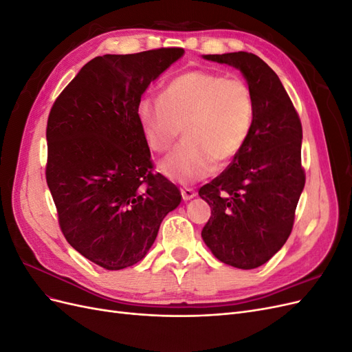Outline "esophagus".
<instances>
[{
	"mask_svg": "<svg viewBox=\"0 0 352 352\" xmlns=\"http://www.w3.org/2000/svg\"><path fill=\"white\" fill-rule=\"evenodd\" d=\"M180 192H182V198H184V201H190V199L197 197V192H195V190H194V189H190V188H184V189H180Z\"/></svg>",
	"mask_w": 352,
	"mask_h": 352,
	"instance_id": "obj_1",
	"label": "esophagus"
}]
</instances>
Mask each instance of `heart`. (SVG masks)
Segmentation results:
<instances>
[{"mask_svg": "<svg viewBox=\"0 0 352 352\" xmlns=\"http://www.w3.org/2000/svg\"><path fill=\"white\" fill-rule=\"evenodd\" d=\"M255 117L248 83L211 70H189L173 78L158 98L138 105L146 145L164 153L180 135L185 141L158 163L164 176L192 184L230 163L247 145Z\"/></svg>", "mask_w": 352, "mask_h": 352, "instance_id": "heart-1", "label": "heart"}]
</instances>
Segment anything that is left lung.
Segmentation results:
<instances>
[{"instance_id": "1", "label": "left lung", "mask_w": 352, "mask_h": 352, "mask_svg": "<svg viewBox=\"0 0 352 352\" xmlns=\"http://www.w3.org/2000/svg\"><path fill=\"white\" fill-rule=\"evenodd\" d=\"M202 58L238 69L254 95L247 145L198 192L211 207L202 241L221 263L250 270L267 263L291 235L305 185L302 127L279 76L260 57L239 51Z\"/></svg>"}]
</instances>
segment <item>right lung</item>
<instances>
[{
    "mask_svg": "<svg viewBox=\"0 0 352 352\" xmlns=\"http://www.w3.org/2000/svg\"><path fill=\"white\" fill-rule=\"evenodd\" d=\"M182 48L105 54L85 65L52 105L47 184L63 235L105 270L141 261L180 190L151 173L138 119L142 94Z\"/></svg>",
    "mask_w": 352,
    "mask_h": 352,
    "instance_id": "add662e5",
    "label": "right lung"
}]
</instances>
